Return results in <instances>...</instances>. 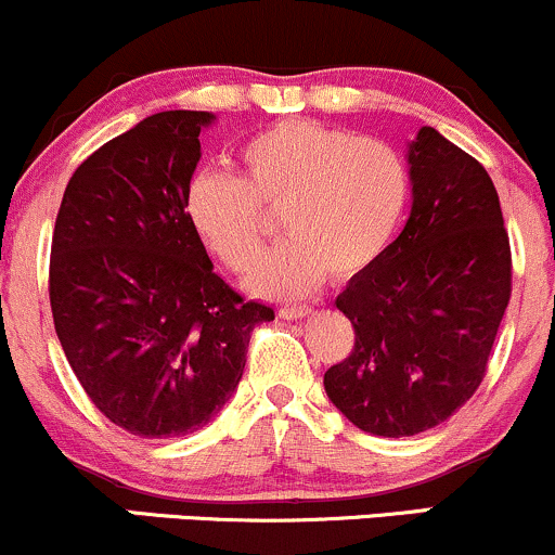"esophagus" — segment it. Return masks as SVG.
I'll use <instances>...</instances> for the list:
<instances>
[{"label": "esophagus", "instance_id": "1", "mask_svg": "<svg viewBox=\"0 0 555 555\" xmlns=\"http://www.w3.org/2000/svg\"><path fill=\"white\" fill-rule=\"evenodd\" d=\"M310 313V305H282L279 308V315L286 318V321H299Z\"/></svg>", "mask_w": 555, "mask_h": 555}]
</instances>
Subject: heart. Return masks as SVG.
<instances>
[{"label": "heart", "instance_id": "1", "mask_svg": "<svg viewBox=\"0 0 555 555\" xmlns=\"http://www.w3.org/2000/svg\"><path fill=\"white\" fill-rule=\"evenodd\" d=\"M410 203V169L397 149L308 122L258 132L240 151V177L203 169L190 180L184 211L221 263L247 271L263 245L260 208L282 206L286 237L247 276L258 295L295 297L323 273L349 279L380 258Z\"/></svg>", "mask_w": 555, "mask_h": 555}]
</instances>
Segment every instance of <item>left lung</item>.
<instances>
[{"instance_id": "left-lung-1", "label": "left lung", "mask_w": 555, "mask_h": 555, "mask_svg": "<svg viewBox=\"0 0 555 555\" xmlns=\"http://www.w3.org/2000/svg\"><path fill=\"white\" fill-rule=\"evenodd\" d=\"M406 162L410 219L336 297L354 347L323 375L336 410L384 438L436 428L473 397L512 297V247L482 164L433 127Z\"/></svg>"}]
</instances>
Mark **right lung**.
I'll list each match as a JSON object with an SVG mask.
<instances>
[{"instance_id": "obj_1", "label": "right lung", "mask_w": 555, "mask_h": 555, "mask_svg": "<svg viewBox=\"0 0 555 555\" xmlns=\"http://www.w3.org/2000/svg\"><path fill=\"white\" fill-rule=\"evenodd\" d=\"M211 112H158L75 169L49 263L54 328L80 386L140 438L188 436L237 388L273 308L219 273L184 211Z\"/></svg>"}]
</instances>
